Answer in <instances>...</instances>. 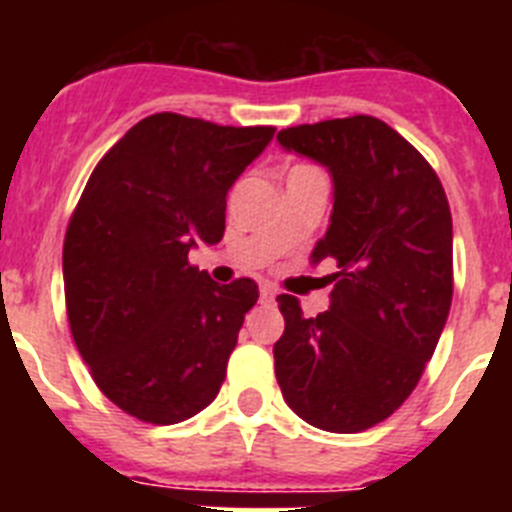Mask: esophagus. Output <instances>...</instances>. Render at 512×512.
Returning <instances> with one entry per match:
<instances>
[{"label":"esophagus","mask_w":512,"mask_h":512,"mask_svg":"<svg viewBox=\"0 0 512 512\" xmlns=\"http://www.w3.org/2000/svg\"><path fill=\"white\" fill-rule=\"evenodd\" d=\"M259 297H261V302H274V297H277V289L269 287V284H264V287L259 289Z\"/></svg>","instance_id":"esophagus-1"}]
</instances>
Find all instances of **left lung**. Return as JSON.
I'll list each match as a JSON object with an SVG mask.
<instances>
[{
  "label": "left lung",
  "instance_id": "1",
  "mask_svg": "<svg viewBox=\"0 0 512 512\" xmlns=\"http://www.w3.org/2000/svg\"><path fill=\"white\" fill-rule=\"evenodd\" d=\"M277 140L330 171L333 212L312 264H338L318 318H305L297 297H277V382L305 423L366 431L408 400L449 318V200L431 164L377 117L297 125Z\"/></svg>",
  "mask_w": 512,
  "mask_h": 512
}]
</instances>
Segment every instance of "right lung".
Segmentation results:
<instances>
[{"mask_svg": "<svg viewBox=\"0 0 512 512\" xmlns=\"http://www.w3.org/2000/svg\"><path fill=\"white\" fill-rule=\"evenodd\" d=\"M274 128L176 112L140 120L89 176L63 241L71 336L102 395L133 418L174 425L220 392L253 279L212 282L189 264L225 233V197Z\"/></svg>", "mask_w": 512, "mask_h": 512, "instance_id": "obj_1", "label": "right lung"}]
</instances>
